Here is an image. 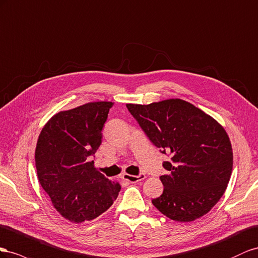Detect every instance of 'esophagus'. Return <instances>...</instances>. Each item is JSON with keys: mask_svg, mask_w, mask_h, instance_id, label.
<instances>
[{"mask_svg": "<svg viewBox=\"0 0 258 258\" xmlns=\"http://www.w3.org/2000/svg\"><path fill=\"white\" fill-rule=\"evenodd\" d=\"M146 178V175L145 174H139V175H130V174H123V179L127 180L130 182H137V181H141L143 179Z\"/></svg>", "mask_w": 258, "mask_h": 258, "instance_id": "34e87169", "label": "esophagus"}]
</instances>
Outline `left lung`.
Here are the masks:
<instances>
[{"mask_svg": "<svg viewBox=\"0 0 258 258\" xmlns=\"http://www.w3.org/2000/svg\"><path fill=\"white\" fill-rule=\"evenodd\" d=\"M126 107L154 146L171 154V161L163 163L168 173L160 177L163 194L152 204L176 222L208 214L223 197L232 172V147L223 125L179 98Z\"/></svg>", "mask_w": 258, "mask_h": 258, "instance_id": "1", "label": "left lung"}]
</instances>
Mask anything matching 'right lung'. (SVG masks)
Instances as JSON below:
<instances>
[{
	"label": "right lung",
	"instance_id": "obj_1",
	"mask_svg": "<svg viewBox=\"0 0 258 258\" xmlns=\"http://www.w3.org/2000/svg\"><path fill=\"white\" fill-rule=\"evenodd\" d=\"M114 102H87L54 114L44 125L34 152L42 188L54 208L72 223L98 217L117 198L119 181L106 178L88 157L101 144V130Z\"/></svg>",
	"mask_w": 258,
	"mask_h": 258
}]
</instances>
